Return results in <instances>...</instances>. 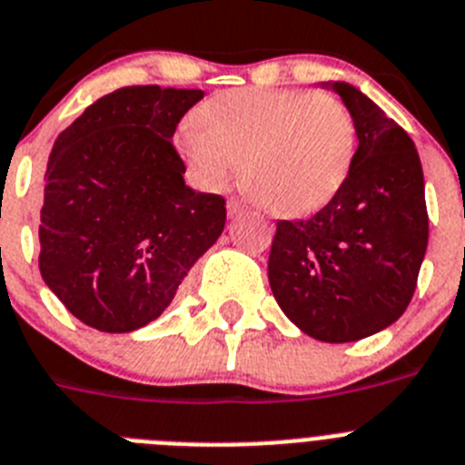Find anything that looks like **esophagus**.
Instances as JSON below:
<instances>
[{"instance_id": "34e87169", "label": "esophagus", "mask_w": 465, "mask_h": 465, "mask_svg": "<svg viewBox=\"0 0 465 465\" xmlns=\"http://www.w3.org/2000/svg\"><path fill=\"white\" fill-rule=\"evenodd\" d=\"M243 210H245V203H243V201H241V199H236V196H232V199L227 201V213H229V217L241 215Z\"/></svg>"}]
</instances>
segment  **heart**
I'll list each match as a JSON object with an SVG mask.
<instances>
[{"instance_id": "heart-1", "label": "heart", "mask_w": 465, "mask_h": 465, "mask_svg": "<svg viewBox=\"0 0 465 465\" xmlns=\"http://www.w3.org/2000/svg\"><path fill=\"white\" fill-rule=\"evenodd\" d=\"M177 152L203 187H241L282 217L309 215L332 201L351 171L355 124L330 93L232 88L205 100L177 133Z\"/></svg>"}]
</instances>
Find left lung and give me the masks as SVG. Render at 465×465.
<instances>
[{
    "label": "left lung",
    "instance_id": "8db88e82",
    "mask_svg": "<svg viewBox=\"0 0 465 465\" xmlns=\"http://www.w3.org/2000/svg\"><path fill=\"white\" fill-rule=\"evenodd\" d=\"M358 149L344 184L306 220H281L269 285L290 321L318 341H358L410 306L428 245L423 171L411 137L346 82Z\"/></svg>",
    "mask_w": 465,
    "mask_h": 465
}]
</instances>
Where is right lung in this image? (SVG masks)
Masks as SVG:
<instances>
[{"mask_svg":"<svg viewBox=\"0 0 465 465\" xmlns=\"http://www.w3.org/2000/svg\"><path fill=\"white\" fill-rule=\"evenodd\" d=\"M201 98L196 88H119L55 140L39 272L88 328L133 332L156 321L224 229V199L184 184L171 143Z\"/></svg>","mask_w":465,"mask_h":465,"instance_id":"1","label":"right lung"}]
</instances>
